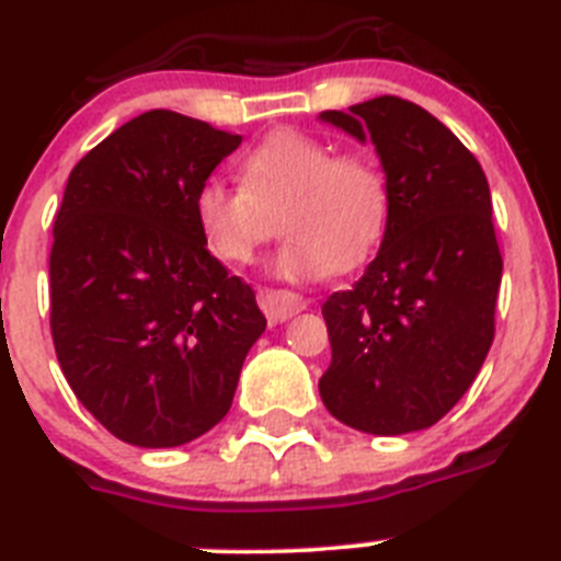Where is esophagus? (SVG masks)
Instances as JSON below:
<instances>
[{"label":"esophagus","mask_w":561,"mask_h":561,"mask_svg":"<svg viewBox=\"0 0 561 561\" xmlns=\"http://www.w3.org/2000/svg\"><path fill=\"white\" fill-rule=\"evenodd\" d=\"M257 306L270 317V323H284L297 311L306 309V297L295 295L289 289H261L257 291Z\"/></svg>","instance_id":"esophagus-1"}]
</instances>
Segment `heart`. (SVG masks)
<instances>
[{"instance_id":"heart-1","label":"heart","mask_w":561,"mask_h":561,"mask_svg":"<svg viewBox=\"0 0 561 561\" xmlns=\"http://www.w3.org/2000/svg\"><path fill=\"white\" fill-rule=\"evenodd\" d=\"M238 171L241 187L210 176L193 193V219L221 264H250L275 232L266 213L277 207L286 241L272 270L286 280L356 270L388 232L393 191L370 153L336 151L304 131H275L244 153Z\"/></svg>"}]
</instances>
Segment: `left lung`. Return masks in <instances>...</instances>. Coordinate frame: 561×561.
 Wrapping results in <instances>:
<instances>
[{
    "mask_svg": "<svg viewBox=\"0 0 561 561\" xmlns=\"http://www.w3.org/2000/svg\"><path fill=\"white\" fill-rule=\"evenodd\" d=\"M320 121L374 142L393 191L376 257L323 304L331 365L320 399L359 433L427 430L469 390L494 340L503 257L489 182L438 117L401 98Z\"/></svg>",
    "mask_w": 561,
    "mask_h": 561,
    "instance_id": "obj_1",
    "label": "left lung"
}]
</instances>
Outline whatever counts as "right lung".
I'll list each match as a JSON object with an SVG mask.
<instances>
[{
  "instance_id": "right-lung-1",
  "label": "right lung",
  "mask_w": 561,
  "mask_h": 561,
  "mask_svg": "<svg viewBox=\"0 0 561 561\" xmlns=\"http://www.w3.org/2000/svg\"><path fill=\"white\" fill-rule=\"evenodd\" d=\"M238 134L151 108L72 168L53 227L49 329L83 408L114 438L182 447L216 427L266 317L207 252L193 193Z\"/></svg>"
}]
</instances>
